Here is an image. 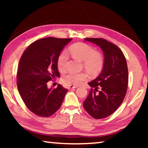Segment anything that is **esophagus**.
I'll return each instance as SVG.
<instances>
[{
  "label": "esophagus",
  "mask_w": 148,
  "mask_h": 148,
  "mask_svg": "<svg viewBox=\"0 0 148 148\" xmlns=\"http://www.w3.org/2000/svg\"><path fill=\"white\" fill-rule=\"evenodd\" d=\"M77 86H72V85H71V86H69V89H74V88H77Z\"/></svg>",
  "instance_id": "obj_1"
}]
</instances>
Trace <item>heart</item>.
I'll list each match as a JSON object with an SVG mask.
<instances>
[{
  "instance_id": "b5f03b06",
  "label": "heart",
  "mask_w": 148,
  "mask_h": 148,
  "mask_svg": "<svg viewBox=\"0 0 148 148\" xmlns=\"http://www.w3.org/2000/svg\"><path fill=\"white\" fill-rule=\"evenodd\" d=\"M69 52L74 58L84 61V67L91 73H96L101 71L103 65V58L101 54L91 46L84 43H76L70 47ZM68 54L66 51H62L57 59V67L60 71H64L66 69ZM87 77L84 72H70L63 77L62 81L69 85L81 84Z\"/></svg>"
}]
</instances>
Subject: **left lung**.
<instances>
[{"label":"left lung","instance_id":"left-lung-1","mask_svg":"<svg viewBox=\"0 0 148 148\" xmlns=\"http://www.w3.org/2000/svg\"><path fill=\"white\" fill-rule=\"evenodd\" d=\"M84 40L101 47L104 59L101 74L88 83L92 89L84 102V107L93 118H105L118 108L126 95L129 79L126 59L116 45L106 40Z\"/></svg>","mask_w":148,"mask_h":148}]
</instances>
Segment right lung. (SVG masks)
<instances>
[{"label": "right lung", "mask_w": 148, "mask_h": 148, "mask_svg": "<svg viewBox=\"0 0 148 148\" xmlns=\"http://www.w3.org/2000/svg\"><path fill=\"white\" fill-rule=\"evenodd\" d=\"M72 38L48 37L29 45L19 60L17 89L26 106L34 114L47 117L61 107L68 91L61 85L49 89L47 82L60 77L57 59Z\"/></svg>", "instance_id": "obj_1"}]
</instances>
